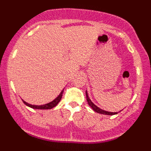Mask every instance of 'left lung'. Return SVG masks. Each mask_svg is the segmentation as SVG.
Segmentation results:
<instances>
[{"label": "left lung", "mask_w": 151, "mask_h": 151, "mask_svg": "<svg viewBox=\"0 0 151 151\" xmlns=\"http://www.w3.org/2000/svg\"><path fill=\"white\" fill-rule=\"evenodd\" d=\"M85 94H86V98H87L88 104L89 106H90L93 109V110H94V111H95L96 113H101V114H104V115H110V116L115 115V114H117V113H119V112L113 113V112H108V111H105V110H102V109H101V108H99L98 106H96V105L94 104H93V102L91 101V99L88 97V94L87 91H86V92H85Z\"/></svg>", "instance_id": "obj_1"}]
</instances>
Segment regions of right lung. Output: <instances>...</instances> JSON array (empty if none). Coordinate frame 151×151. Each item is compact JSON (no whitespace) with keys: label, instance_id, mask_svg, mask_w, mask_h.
<instances>
[{"label":"right lung","instance_id":"right-lung-1","mask_svg":"<svg viewBox=\"0 0 151 151\" xmlns=\"http://www.w3.org/2000/svg\"><path fill=\"white\" fill-rule=\"evenodd\" d=\"M63 90L60 92V94H59V96H58L57 98H55L54 101L48 103V104H44V105H39V106H38V105H32L30 104L26 103V101H24L23 100H22V101H23V103L26 105V106H29V107L31 108H33V109H38V110H50V109H52L53 107L57 106V104L60 101L63 96Z\"/></svg>","mask_w":151,"mask_h":151}]
</instances>
